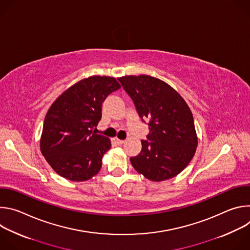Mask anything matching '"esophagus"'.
Segmentation results:
<instances>
[{
  "mask_svg": "<svg viewBox=\"0 0 250 250\" xmlns=\"http://www.w3.org/2000/svg\"><path fill=\"white\" fill-rule=\"evenodd\" d=\"M116 142H117V144L119 145V146H122V145H124L125 144V140H122V139H116Z\"/></svg>",
  "mask_w": 250,
  "mask_h": 250,
  "instance_id": "1",
  "label": "esophagus"
}]
</instances>
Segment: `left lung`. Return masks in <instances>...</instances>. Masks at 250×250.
Segmentation results:
<instances>
[{
	"label": "left lung",
	"instance_id": "left-lung-1",
	"mask_svg": "<svg viewBox=\"0 0 250 250\" xmlns=\"http://www.w3.org/2000/svg\"><path fill=\"white\" fill-rule=\"evenodd\" d=\"M131 98L149 133L141 151L130 157L133 168L151 181L179 174L193 158L198 145L192 112L184 99L165 82L147 75L118 78Z\"/></svg>",
	"mask_w": 250,
	"mask_h": 250
}]
</instances>
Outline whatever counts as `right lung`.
I'll use <instances>...</instances> for the list:
<instances>
[{
	"label": "right lung",
	"mask_w": 250,
	"mask_h": 250,
	"mask_svg": "<svg viewBox=\"0 0 250 250\" xmlns=\"http://www.w3.org/2000/svg\"><path fill=\"white\" fill-rule=\"evenodd\" d=\"M120 88L113 77L92 76L70 87L51 104L41 150L57 174L71 181H85L100 171L111 140L94 128L101 121L104 101Z\"/></svg>",
	"instance_id": "right-lung-1"
}]
</instances>
